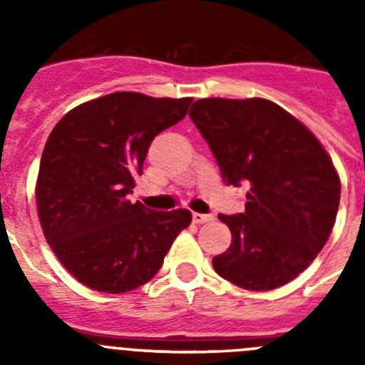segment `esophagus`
Masks as SVG:
<instances>
[{"instance_id":"esophagus-1","label":"esophagus","mask_w":365,"mask_h":365,"mask_svg":"<svg viewBox=\"0 0 365 365\" xmlns=\"http://www.w3.org/2000/svg\"><path fill=\"white\" fill-rule=\"evenodd\" d=\"M192 219H193V222H197V225H202V222L214 221V215H212V214H197V212H193Z\"/></svg>"}]
</instances>
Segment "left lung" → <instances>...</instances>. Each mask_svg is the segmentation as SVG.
<instances>
[{"label": "left lung", "instance_id": "8db88e82", "mask_svg": "<svg viewBox=\"0 0 365 365\" xmlns=\"http://www.w3.org/2000/svg\"><path fill=\"white\" fill-rule=\"evenodd\" d=\"M227 185L248 188L215 272L247 291H272L311 265L327 243L340 179L318 138L270 100L202 98L188 113Z\"/></svg>", "mask_w": 365, "mask_h": 365}]
</instances>
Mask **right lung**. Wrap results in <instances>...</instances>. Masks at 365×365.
<instances>
[{"label":"right lung","instance_id":"1","mask_svg":"<svg viewBox=\"0 0 365 365\" xmlns=\"http://www.w3.org/2000/svg\"><path fill=\"white\" fill-rule=\"evenodd\" d=\"M192 98L111 93L71 109L41 153L36 205L47 243L89 289L122 294L150 282L190 210L128 199L150 144L186 117Z\"/></svg>","mask_w":365,"mask_h":365}]
</instances>
